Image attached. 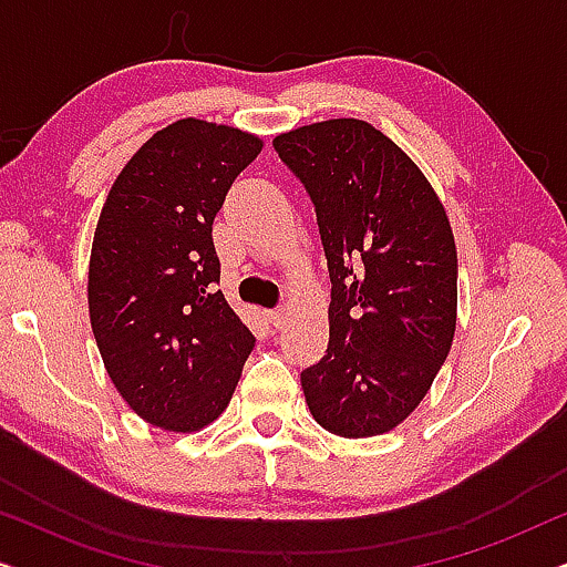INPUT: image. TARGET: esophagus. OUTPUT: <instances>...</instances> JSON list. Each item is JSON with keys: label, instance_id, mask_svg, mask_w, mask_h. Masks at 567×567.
<instances>
[{"label": "esophagus", "instance_id": "esophagus-1", "mask_svg": "<svg viewBox=\"0 0 567 567\" xmlns=\"http://www.w3.org/2000/svg\"><path fill=\"white\" fill-rule=\"evenodd\" d=\"M286 320H289V309H286V307L270 309V312H268V322L274 324V328H284Z\"/></svg>", "mask_w": 567, "mask_h": 567}]
</instances>
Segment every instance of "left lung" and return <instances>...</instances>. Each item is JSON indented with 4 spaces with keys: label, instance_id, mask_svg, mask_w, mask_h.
Wrapping results in <instances>:
<instances>
[{
    "label": "left lung",
    "instance_id": "left-lung-1",
    "mask_svg": "<svg viewBox=\"0 0 567 567\" xmlns=\"http://www.w3.org/2000/svg\"><path fill=\"white\" fill-rule=\"evenodd\" d=\"M274 146L315 200L330 270V340L301 371L324 431L398 429L429 394L456 330V245L421 167L359 118L317 121Z\"/></svg>",
    "mask_w": 567,
    "mask_h": 567
}]
</instances>
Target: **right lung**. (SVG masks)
<instances>
[{
	"mask_svg": "<svg viewBox=\"0 0 567 567\" xmlns=\"http://www.w3.org/2000/svg\"><path fill=\"white\" fill-rule=\"evenodd\" d=\"M262 138L181 118L138 146L92 239L87 305L115 390L146 423L193 433L227 410L255 348L227 305L212 224Z\"/></svg>",
	"mask_w": 567,
	"mask_h": 567,
	"instance_id": "add662e5",
	"label": "right lung"
}]
</instances>
